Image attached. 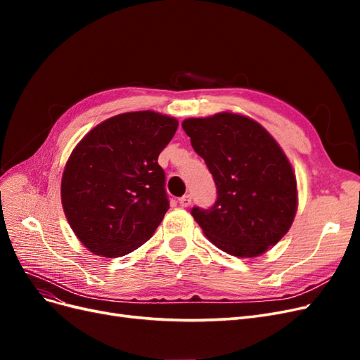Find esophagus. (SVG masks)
I'll use <instances>...</instances> for the list:
<instances>
[{
	"label": "esophagus",
	"instance_id": "34e87169",
	"mask_svg": "<svg viewBox=\"0 0 360 360\" xmlns=\"http://www.w3.org/2000/svg\"><path fill=\"white\" fill-rule=\"evenodd\" d=\"M179 202L181 207H189L192 204V195H189V193L183 195V197L179 200Z\"/></svg>",
	"mask_w": 360,
	"mask_h": 360
}]
</instances>
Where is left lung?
<instances>
[{"instance_id":"1","label":"left lung","mask_w":360,"mask_h":360,"mask_svg":"<svg viewBox=\"0 0 360 360\" xmlns=\"http://www.w3.org/2000/svg\"><path fill=\"white\" fill-rule=\"evenodd\" d=\"M212 172L217 197L193 207L209 240L236 257H257L287 234L297 210V183L276 141L254 120L233 112L181 123Z\"/></svg>"}]
</instances>
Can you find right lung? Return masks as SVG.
Masks as SVG:
<instances>
[{"label": "right lung", "mask_w": 360, "mask_h": 360, "mask_svg": "<svg viewBox=\"0 0 360 360\" xmlns=\"http://www.w3.org/2000/svg\"><path fill=\"white\" fill-rule=\"evenodd\" d=\"M176 118L155 111L105 120L75 147L61 179L64 214L96 255L122 257L153 236L169 209L160 151Z\"/></svg>", "instance_id": "1"}]
</instances>
